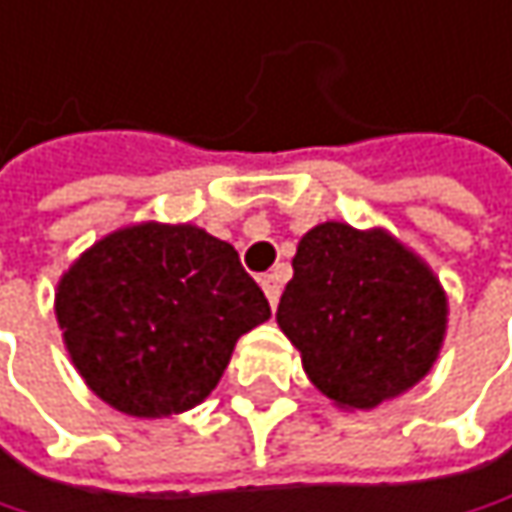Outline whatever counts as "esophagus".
Instances as JSON below:
<instances>
[{"instance_id": "obj_1", "label": "esophagus", "mask_w": 512, "mask_h": 512, "mask_svg": "<svg viewBox=\"0 0 512 512\" xmlns=\"http://www.w3.org/2000/svg\"><path fill=\"white\" fill-rule=\"evenodd\" d=\"M281 284H284V278H281L278 272H266V275L260 278V287H263V293H266V299H269L272 307L281 299Z\"/></svg>"}]
</instances>
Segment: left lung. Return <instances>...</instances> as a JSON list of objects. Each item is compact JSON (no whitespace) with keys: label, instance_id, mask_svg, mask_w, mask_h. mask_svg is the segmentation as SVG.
I'll return each instance as SVG.
<instances>
[{"label":"left lung","instance_id":"8db88e82","mask_svg":"<svg viewBox=\"0 0 512 512\" xmlns=\"http://www.w3.org/2000/svg\"><path fill=\"white\" fill-rule=\"evenodd\" d=\"M278 325L322 393L369 410L434 366L445 296L431 269L393 237L325 222L299 243Z\"/></svg>","mask_w":512,"mask_h":512}]
</instances>
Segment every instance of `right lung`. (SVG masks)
Returning a JSON list of instances; mask_svg holds the SVG:
<instances>
[{
	"instance_id": "1",
	"label": "right lung",
	"mask_w": 512,
	"mask_h": 512,
	"mask_svg": "<svg viewBox=\"0 0 512 512\" xmlns=\"http://www.w3.org/2000/svg\"><path fill=\"white\" fill-rule=\"evenodd\" d=\"M55 302L87 387L140 419L205 401L234 343L272 316L234 246L158 222L96 243L61 278Z\"/></svg>"
}]
</instances>
